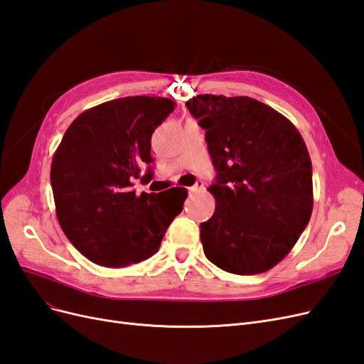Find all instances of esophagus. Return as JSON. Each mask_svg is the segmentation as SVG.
<instances>
[{
    "label": "esophagus",
    "mask_w": 364,
    "mask_h": 364,
    "mask_svg": "<svg viewBox=\"0 0 364 364\" xmlns=\"http://www.w3.org/2000/svg\"><path fill=\"white\" fill-rule=\"evenodd\" d=\"M203 188H205V183H203L202 181H197V182L191 186L190 191H191V193H199V191H202Z\"/></svg>",
    "instance_id": "esophagus-1"
}]
</instances>
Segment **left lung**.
I'll list each match as a JSON object with an SVG mask.
<instances>
[{
  "instance_id": "8db88e82",
  "label": "left lung",
  "mask_w": 364,
  "mask_h": 364,
  "mask_svg": "<svg viewBox=\"0 0 364 364\" xmlns=\"http://www.w3.org/2000/svg\"><path fill=\"white\" fill-rule=\"evenodd\" d=\"M205 129L217 171L213 217L200 225L206 258L257 274L289 255L310 222L313 170L290 119L250 97L203 94L185 103Z\"/></svg>"
}]
</instances>
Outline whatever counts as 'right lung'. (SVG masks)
I'll use <instances>...</instances> for the list:
<instances>
[{
    "label": "right lung",
    "instance_id": "1",
    "mask_svg": "<svg viewBox=\"0 0 364 364\" xmlns=\"http://www.w3.org/2000/svg\"><path fill=\"white\" fill-rule=\"evenodd\" d=\"M174 105L147 95L102 103L73 121L54 151L50 176L59 225L98 266L127 267L155 255L182 211L181 186L161 194L132 190V181L153 162V132Z\"/></svg>",
    "mask_w": 364,
    "mask_h": 364
}]
</instances>
